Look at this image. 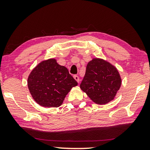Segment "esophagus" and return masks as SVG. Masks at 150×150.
I'll use <instances>...</instances> for the list:
<instances>
[{"label":"esophagus","mask_w":150,"mask_h":150,"mask_svg":"<svg viewBox=\"0 0 150 150\" xmlns=\"http://www.w3.org/2000/svg\"><path fill=\"white\" fill-rule=\"evenodd\" d=\"M73 77H74V79H75V80H76L77 82H78V83L80 82V78H79V77L77 76V75H74Z\"/></svg>","instance_id":"esophagus-1"}]
</instances>
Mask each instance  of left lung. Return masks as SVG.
<instances>
[{"label": "left lung", "instance_id": "left-lung-1", "mask_svg": "<svg viewBox=\"0 0 150 150\" xmlns=\"http://www.w3.org/2000/svg\"><path fill=\"white\" fill-rule=\"evenodd\" d=\"M121 82V77L114 65L95 58L87 63L80 89L94 103L106 104L114 99Z\"/></svg>", "mask_w": 150, "mask_h": 150}]
</instances>
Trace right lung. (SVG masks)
I'll return each mask as SVG.
<instances>
[{
  "label": "right lung",
  "mask_w": 150,
  "mask_h": 150,
  "mask_svg": "<svg viewBox=\"0 0 150 150\" xmlns=\"http://www.w3.org/2000/svg\"><path fill=\"white\" fill-rule=\"evenodd\" d=\"M27 85L38 104L51 108L61 106L77 82L65 66L58 64L55 58H50L39 63L32 70Z\"/></svg>",
  "instance_id": "right-lung-1"
}]
</instances>
